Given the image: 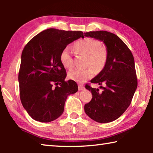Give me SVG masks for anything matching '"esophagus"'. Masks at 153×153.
Returning a JSON list of instances; mask_svg holds the SVG:
<instances>
[{
    "label": "esophagus",
    "instance_id": "esophagus-1",
    "mask_svg": "<svg viewBox=\"0 0 153 153\" xmlns=\"http://www.w3.org/2000/svg\"><path fill=\"white\" fill-rule=\"evenodd\" d=\"M78 89H79V90H83V89H84V86H83V85L79 84V85H78Z\"/></svg>",
    "mask_w": 153,
    "mask_h": 153
}]
</instances>
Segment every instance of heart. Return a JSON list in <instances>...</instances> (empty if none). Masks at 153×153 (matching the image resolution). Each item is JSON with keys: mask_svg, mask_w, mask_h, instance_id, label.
I'll return each mask as SVG.
<instances>
[{"mask_svg": "<svg viewBox=\"0 0 153 153\" xmlns=\"http://www.w3.org/2000/svg\"><path fill=\"white\" fill-rule=\"evenodd\" d=\"M74 49L76 53L87 56L86 66L91 68L76 69L69 71L68 77L71 80L79 83L84 82L94 76V71L96 74L100 73L107 65L108 57L107 48L100 45L99 40L92 38H82L74 44ZM60 61L67 69H71L74 67L73 56L68 48L61 51Z\"/></svg>", "mask_w": 153, "mask_h": 153, "instance_id": "b5f03b06", "label": "heart"}]
</instances>
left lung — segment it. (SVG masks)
Instances as JSON below:
<instances>
[{
	"mask_svg": "<svg viewBox=\"0 0 153 153\" xmlns=\"http://www.w3.org/2000/svg\"><path fill=\"white\" fill-rule=\"evenodd\" d=\"M84 36L103 41L108 53L105 67L90 82L101 86L102 92L86 85L92 98L84 105V111L97 122H111L128 108L137 88L134 56L123 40L113 33L97 31L84 33Z\"/></svg>",
	"mask_w": 153,
	"mask_h": 153,
	"instance_id": "1",
	"label": "left lung"
}]
</instances>
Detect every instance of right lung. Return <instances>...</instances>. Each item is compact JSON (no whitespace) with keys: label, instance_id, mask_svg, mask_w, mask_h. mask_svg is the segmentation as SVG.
<instances>
[{"label":"right lung","instance_id":"1","mask_svg":"<svg viewBox=\"0 0 153 153\" xmlns=\"http://www.w3.org/2000/svg\"><path fill=\"white\" fill-rule=\"evenodd\" d=\"M84 38L80 31L50 28L32 38L22 54L18 74L23 107L33 120L50 122L62 115L67 96L78 88L60 61L61 51L69 43Z\"/></svg>","mask_w":153,"mask_h":153}]
</instances>
